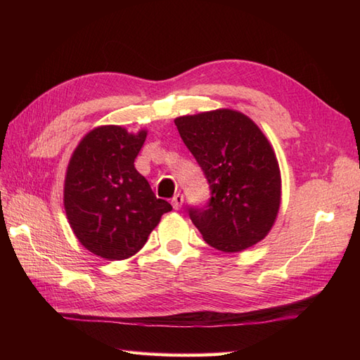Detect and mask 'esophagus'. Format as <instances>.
I'll return each instance as SVG.
<instances>
[{"label":"esophagus","mask_w":360,"mask_h":360,"mask_svg":"<svg viewBox=\"0 0 360 360\" xmlns=\"http://www.w3.org/2000/svg\"><path fill=\"white\" fill-rule=\"evenodd\" d=\"M182 202H184V196H182L181 193H176L172 198V205H173L174 210H179L182 207Z\"/></svg>","instance_id":"34e87169"}]
</instances>
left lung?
I'll list each match as a JSON object with an SVG mask.
<instances>
[{
  "label": "left lung",
  "instance_id": "1",
  "mask_svg": "<svg viewBox=\"0 0 360 360\" xmlns=\"http://www.w3.org/2000/svg\"><path fill=\"white\" fill-rule=\"evenodd\" d=\"M209 181L212 198L190 219L221 252L249 249L271 232L281 204V174L271 142L254 120L219 108L174 119Z\"/></svg>",
  "mask_w": 360,
  "mask_h": 360
}]
</instances>
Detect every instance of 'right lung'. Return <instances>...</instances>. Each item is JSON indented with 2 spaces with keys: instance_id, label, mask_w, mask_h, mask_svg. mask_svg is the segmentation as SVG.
Instances as JSON below:
<instances>
[{
  "instance_id": "right-lung-1",
  "label": "right lung",
  "mask_w": 360,
  "mask_h": 360,
  "mask_svg": "<svg viewBox=\"0 0 360 360\" xmlns=\"http://www.w3.org/2000/svg\"><path fill=\"white\" fill-rule=\"evenodd\" d=\"M147 133L96 127L82 137L66 168L63 205L72 232L91 254L110 262L139 252L172 210L134 168Z\"/></svg>"
}]
</instances>
